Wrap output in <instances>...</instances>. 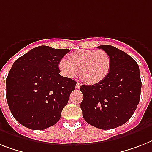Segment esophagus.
Returning a JSON list of instances; mask_svg holds the SVG:
<instances>
[{"label": "esophagus", "mask_w": 152, "mask_h": 152, "mask_svg": "<svg viewBox=\"0 0 152 152\" xmlns=\"http://www.w3.org/2000/svg\"><path fill=\"white\" fill-rule=\"evenodd\" d=\"M80 86H81L80 83L77 82V83H76V89H79V88H80Z\"/></svg>", "instance_id": "esophagus-1"}]
</instances>
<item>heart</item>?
<instances>
[{
	"label": "heart",
	"mask_w": 152,
	"mask_h": 152,
	"mask_svg": "<svg viewBox=\"0 0 152 152\" xmlns=\"http://www.w3.org/2000/svg\"><path fill=\"white\" fill-rule=\"evenodd\" d=\"M110 56L102 50H80L69 56V61L61 59L59 69L62 75L73 77L79 72L88 84L92 85L102 81L110 72Z\"/></svg>",
	"instance_id": "1"
}]
</instances>
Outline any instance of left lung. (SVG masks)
<instances>
[{"instance_id":"left-lung-1","label":"left lung","mask_w":152,"mask_h":152,"mask_svg":"<svg viewBox=\"0 0 152 152\" xmlns=\"http://www.w3.org/2000/svg\"><path fill=\"white\" fill-rule=\"evenodd\" d=\"M111 58L110 72L103 80L80 88L84 120L100 129L122 125L133 115L139 104L141 80L139 66L131 56L110 45L98 46Z\"/></svg>"}]
</instances>
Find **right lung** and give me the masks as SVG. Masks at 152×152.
<instances>
[{"instance_id":"obj_1","label":"right lung","mask_w":152,"mask_h":152,"mask_svg":"<svg viewBox=\"0 0 152 152\" xmlns=\"http://www.w3.org/2000/svg\"><path fill=\"white\" fill-rule=\"evenodd\" d=\"M68 49L40 46L19 57L6 79V99L18 122L42 130L60 120L76 82L60 75V61Z\"/></svg>"}]
</instances>
